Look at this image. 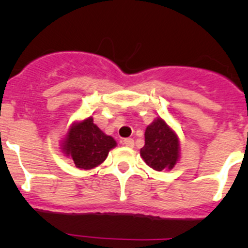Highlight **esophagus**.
Wrapping results in <instances>:
<instances>
[{
  "label": "esophagus",
  "instance_id": "34e87169",
  "mask_svg": "<svg viewBox=\"0 0 248 248\" xmlns=\"http://www.w3.org/2000/svg\"><path fill=\"white\" fill-rule=\"evenodd\" d=\"M122 144H124V146H127V147H133L134 146V140L131 139V138L124 139V140H122Z\"/></svg>",
  "mask_w": 248,
  "mask_h": 248
}]
</instances>
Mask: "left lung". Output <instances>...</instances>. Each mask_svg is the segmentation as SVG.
Instances as JSON below:
<instances>
[{"label":"left lung","instance_id":"8db88e82","mask_svg":"<svg viewBox=\"0 0 248 248\" xmlns=\"http://www.w3.org/2000/svg\"><path fill=\"white\" fill-rule=\"evenodd\" d=\"M140 156L150 168L157 171L170 170L179 161V138L161 117L146 127L145 145L140 149Z\"/></svg>","mask_w":248,"mask_h":248}]
</instances>
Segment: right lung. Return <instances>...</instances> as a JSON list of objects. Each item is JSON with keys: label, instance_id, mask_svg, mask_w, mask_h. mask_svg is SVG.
Here are the masks:
<instances>
[{"label": "right lung", "instance_id": "right-lung-1", "mask_svg": "<svg viewBox=\"0 0 248 248\" xmlns=\"http://www.w3.org/2000/svg\"><path fill=\"white\" fill-rule=\"evenodd\" d=\"M115 146L114 138L103 133L90 116L69 127L62 142V151L73 159L77 168L89 170L103 163Z\"/></svg>", "mask_w": 248, "mask_h": 248}]
</instances>
